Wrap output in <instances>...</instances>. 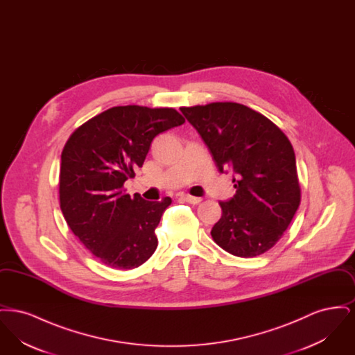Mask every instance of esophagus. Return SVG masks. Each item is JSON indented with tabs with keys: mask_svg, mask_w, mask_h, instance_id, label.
I'll return each mask as SVG.
<instances>
[{
	"mask_svg": "<svg viewBox=\"0 0 355 355\" xmlns=\"http://www.w3.org/2000/svg\"><path fill=\"white\" fill-rule=\"evenodd\" d=\"M184 200H185L186 202L193 203V205H197V203H200L202 201V198H200V197H193V196H184Z\"/></svg>",
	"mask_w": 355,
	"mask_h": 355,
	"instance_id": "34e87169",
	"label": "esophagus"
}]
</instances>
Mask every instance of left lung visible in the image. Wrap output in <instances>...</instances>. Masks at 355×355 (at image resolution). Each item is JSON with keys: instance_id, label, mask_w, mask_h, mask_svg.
<instances>
[{"instance_id": "obj_1", "label": "left lung", "mask_w": 355, "mask_h": 355, "mask_svg": "<svg viewBox=\"0 0 355 355\" xmlns=\"http://www.w3.org/2000/svg\"><path fill=\"white\" fill-rule=\"evenodd\" d=\"M220 173L234 171L236 196L220 201L211 236L227 253L252 258L271 249L293 220L301 189L294 149L279 128L236 102L180 109Z\"/></svg>"}]
</instances>
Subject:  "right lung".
Here are the masks:
<instances>
[{
    "instance_id": "obj_1",
    "label": "right lung",
    "mask_w": 355,
    "mask_h": 355,
    "mask_svg": "<svg viewBox=\"0 0 355 355\" xmlns=\"http://www.w3.org/2000/svg\"><path fill=\"white\" fill-rule=\"evenodd\" d=\"M185 122L174 109L114 106L81 125L61 154L60 206L69 227L102 263L129 270L157 249L155 227L171 203L122 191L153 138Z\"/></svg>"
}]
</instances>
